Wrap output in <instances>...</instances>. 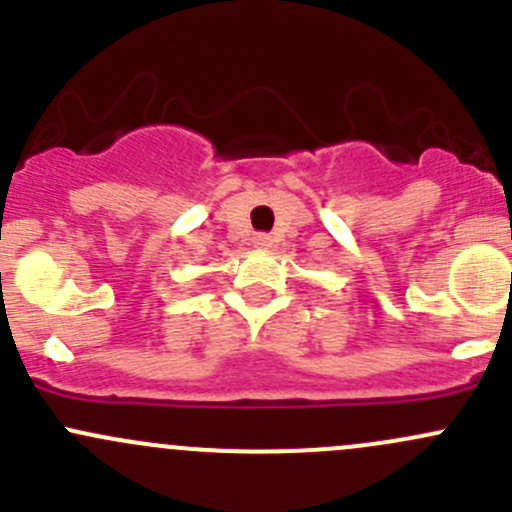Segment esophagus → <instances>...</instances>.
<instances>
[{
	"mask_svg": "<svg viewBox=\"0 0 512 512\" xmlns=\"http://www.w3.org/2000/svg\"><path fill=\"white\" fill-rule=\"evenodd\" d=\"M252 245H255L257 250H267V247H272V237L267 235V232H257V235L252 237Z\"/></svg>",
	"mask_w": 512,
	"mask_h": 512,
	"instance_id": "34e87169",
	"label": "esophagus"
}]
</instances>
